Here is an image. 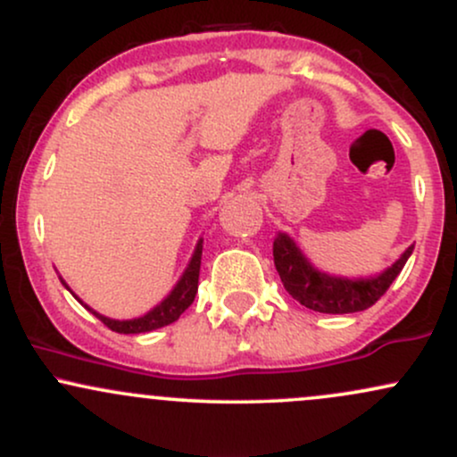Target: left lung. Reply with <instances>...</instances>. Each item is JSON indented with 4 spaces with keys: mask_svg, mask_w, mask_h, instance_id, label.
Masks as SVG:
<instances>
[{
    "mask_svg": "<svg viewBox=\"0 0 457 457\" xmlns=\"http://www.w3.org/2000/svg\"><path fill=\"white\" fill-rule=\"evenodd\" d=\"M412 249L414 246H408L391 269H386L376 279L365 281L337 279V277L322 275L303 258L298 246L286 234L277 236L275 245H272V255H275V266L283 287L301 305L320 313H354L370 309L389 290L391 283L402 272L406 260L411 258Z\"/></svg>",
    "mask_w": 457,
    "mask_h": 457,
    "instance_id": "obj_1",
    "label": "left lung"
}]
</instances>
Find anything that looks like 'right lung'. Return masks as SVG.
Listing matches in <instances>:
<instances>
[{
	"instance_id": "add662e5",
	"label": "right lung",
	"mask_w": 457,
	"mask_h": 457,
	"mask_svg": "<svg viewBox=\"0 0 457 457\" xmlns=\"http://www.w3.org/2000/svg\"><path fill=\"white\" fill-rule=\"evenodd\" d=\"M199 264H202V240L197 243V249H195V253H193L191 264H188V269L185 270V275H182V279L178 281L174 292H171V295L167 296L159 307H154L150 313H145L144 318L124 320V322H120V320H109V318L101 316V313L92 312L87 305L86 307L90 309L94 316L101 320L104 327L115 330V333H122V335L148 333V330L167 327V324L176 322V320L182 316V312H185V309L191 305L193 301H195L197 281H199Z\"/></svg>"
}]
</instances>
